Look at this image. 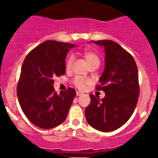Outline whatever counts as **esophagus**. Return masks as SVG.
<instances>
[{"label":"esophagus","instance_id":"1","mask_svg":"<svg viewBox=\"0 0 158 158\" xmlns=\"http://www.w3.org/2000/svg\"><path fill=\"white\" fill-rule=\"evenodd\" d=\"M82 93H81V92H79V91H78V92H76V96H78V97H79V96H81V95H82Z\"/></svg>","mask_w":158,"mask_h":158}]
</instances>
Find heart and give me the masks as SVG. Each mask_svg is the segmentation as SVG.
Masks as SVG:
<instances>
[{
	"mask_svg": "<svg viewBox=\"0 0 158 158\" xmlns=\"http://www.w3.org/2000/svg\"><path fill=\"white\" fill-rule=\"evenodd\" d=\"M83 57L86 60V63L88 64V65L91 66L94 65V64H100V58L98 57L97 54H95L94 52L92 51H86V52L83 54ZM72 57H69L68 58V61L66 62V69H70L71 66H72ZM89 81L86 79H83V78L80 77V76H77V77L75 78L74 79V84L76 85V87H78L79 89H82L85 87V85L87 83H89Z\"/></svg>",
	"mask_w": 158,
	"mask_h": 158,
	"instance_id": "obj_1",
	"label": "heart"
}]
</instances>
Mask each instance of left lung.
<instances>
[{
	"label": "left lung",
	"mask_w": 158,
	"mask_h": 158,
	"mask_svg": "<svg viewBox=\"0 0 158 158\" xmlns=\"http://www.w3.org/2000/svg\"><path fill=\"white\" fill-rule=\"evenodd\" d=\"M104 49V69L97 90L103 99L90 94L85 110L89 125L101 132H111L123 126L135 110L139 94L138 69L132 56L112 40L93 41ZM90 43V42H89Z\"/></svg>",
	"instance_id": "1"
}]
</instances>
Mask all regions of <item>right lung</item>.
<instances>
[{
  "mask_svg": "<svg viewBox=\"0 0 158 158\" xmlns=\"http://www.w3.org/2000/svg\"><path fill=\"white\" fill-rule=\"evenodd\" d=\"M75 44L48 40L27 54L17 86L19 102L25 115L37 127L49 129L65 121L76 90L55 93V77L65 73V57Z\"/></svg>",
  "mask_w": 158,
  "mask_h": 158,
  "instance_id": "add662e5",
  "label": "right lung"
}]
</instances>
